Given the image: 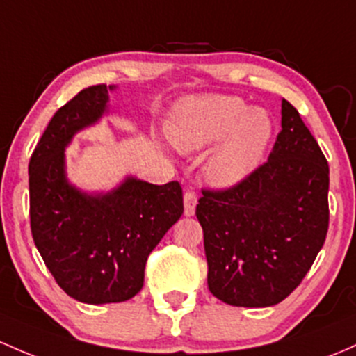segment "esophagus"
I'll list each match as a JSON object with an SVG mask.
<instances>
[{
	"label": "esophagus",
	"instance_id": "1",
	"mask_svg": "<svg viewBox=\"0 0 356 356\" xmlns=\"http://www.w3.org/2000/svg\"><path fill=\"white\" fill-rule=\"evenodd\" d=\"M196 204H197V197L193 191H186L184 193V214L186 216H194L196 213Z\"/></svg>",
	"mask_w": 356,
	"mask_h": 356
}]
</instances>
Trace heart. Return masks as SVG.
Segmentation results:
<instances>
[{"label": "heart", "mask_w": 356, "mask_h": 356, "mask_svg": "<svg viewBox=\"0 0 356 356\" xmlns=\"http://www.w3.org/2000/svg\"><path fill=\"white\" fill-rule=\"evenodd\" d=\"M272 134L273 123L265 109L222 95L186 97L169 124L172 145L184 154L218 143L204 165L206 179L218 189L240 186L259 169Z\"/></svg>", "instance_id": "obj_1"}]
</instances>
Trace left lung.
I'll return each instance as SVG.
<instances>
[{
  "label": "left lung",
  "instance_id": "obj_1",
  "mask_svg": "<svg viewBox=\"0 0 356 356\" xmlns=\"http://www.w3.org/2000/svg\"><path fill=\"white\" fill-rule=\"evenodd\" d=\"M327 189L321 148L298 109L282 99V130L267 163L240 186L202 191L199 199L211 294L240 307L286 299L326 240Z\"/></svg>",
  "mask_w": 356,
  "mask_h": 356
}]
</instances>
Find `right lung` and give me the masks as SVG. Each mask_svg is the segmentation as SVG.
I'll list each match as a JSON object with an SVG mask.
<instances>
[{
  "label": "right lung",
  "mask_w": 356,
  "mask_h": 356,
  "mask_svg": "<svg viewBox=\"0 0 356 356\" xmlns=\"http://www.w3.org/2000/svg\"><path fill=\"white\" fill-rule=\"evenodd\" d=\"M115 91L99 84L74 96L52 116L29 165L35 247L62 291L84 304L138 294L148 255L184 211L174 181L157 186L128 174L109 191L69 181L65 150L77 134L111 115Z\"/></svg>",
  "instance_id": "add662e5"
}]
</instances>
